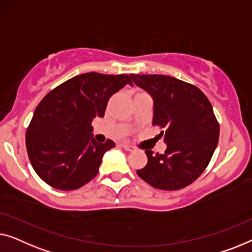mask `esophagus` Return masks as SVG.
Masks as SVG:
<instances>
[{
  "mask_svg": "<svg viewBox=\"0 0 252 252\" xmlns=\"http://www.w3.org/2000/svg\"><path fill=\"white\" fill-rule=\"evenodd\" d=\"M121 146L125 148L126 151H127V152H131V151H133V146H131L130 144H126V143H123V144H121Z\"/></svg>",
  "mask_w": 252,
  "mask_h": 252,
  "instance_id": "34e87169",
  "label": "esophagus"
}]
</instances>
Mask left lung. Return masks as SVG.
Returning a JSON list of instances; mask_svg holds the SVG:
<instances>
[{
  "mask_svg": "<svg viewBox=\"0 0 252 252\" xmlns=\"http://www.w3.org/2000/svg\"><path fill=\"white\" fill-rule=\"evenodd\" d=\"M131 79L154 100L153 126L163 129L168 144L164 154L145 151L148 162L137 175L152 187L177 190L202 175L219 139V123L211 102L193 84L168 75H139Z\"/></svg>",
  "mask_w": 252,
  "mask_h": 252,
  "instance_id": "left-lung-1",
  "label": "left lung"
}]
</instances>
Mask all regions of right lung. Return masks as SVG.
I'll use <instances>...</instances> for the list:
<instances>
[{
    "mask_svg": "<svg viewBox=\"0 0 252 252\" xmlns=\"http://www.w3.org/2000/svg\"><path fill=\"white\" fill-rule=\"evenodd\" d=\"M126 74L95 72L74 76L52 89L35 108L26 148L37 176L57 189H77L99 171L102 155L115 146L92 138V120L105 115L109 98L126 84Z\"/></svg>",
    "mask_w": 252,
    "mask_h": 252,
    "instance_id": "add662e5",
    "label": "right lung"
}]
</instances>
